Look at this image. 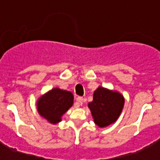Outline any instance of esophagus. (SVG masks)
Wrapping results in <instances>:
<instances>
[{
    "mask_svg": "<svg viewBox=\"0 0 160 160\" xmlns=\"http://www.w3.org/2000/svg\"><path fill=\"white\" fill-rule=\"evenodd\" d=\"M76 101H77V103H78V104H79V105H80V104H83V101H84L83 98H82V97H78L76 98Z\"/></svg>",
    "mask_w": 160,
    "mask_h": 160,
    "instance_id": "esophagus-1",
    "label": "esophagus"
}]
</instances>
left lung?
Wrapping results in <instances>:
<instances>
[{
	"instance_id": "8db88e82",
	"label": "left lung",
	"mask_w": 160,
	"mask_h": 160,
	"mask_svg": "<svg viewBox=\"0 0 160 160\" xmlns=\"http://www.w3.org/2000/svg\"><path fill=\"white\" fill-rule=\"evenodd\" d=\"M124 98L118 92L99 87L93 93V100L88 104L94 122L101 128L115 122L123 108Z\"/></svg>"
}]
</instances>
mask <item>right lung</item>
Here are the masks:
<instances>
[{
	"label": "right lung",
	"mask_w": 160,
	"mask_h": 160,
	"mask_svg": "<svg viewBox=\"0 0 160 160\" xmlns=\"http://www.w3.org/2000/svg\"><path fill=\"white\" fill-rule=\"evenodd\" d=\"M73 96L70 92L54 88L38 99V111L50 123L56 124L73 105Z\"/></svg>",
	"instance_id": "obj_1"
}]
</instances>
